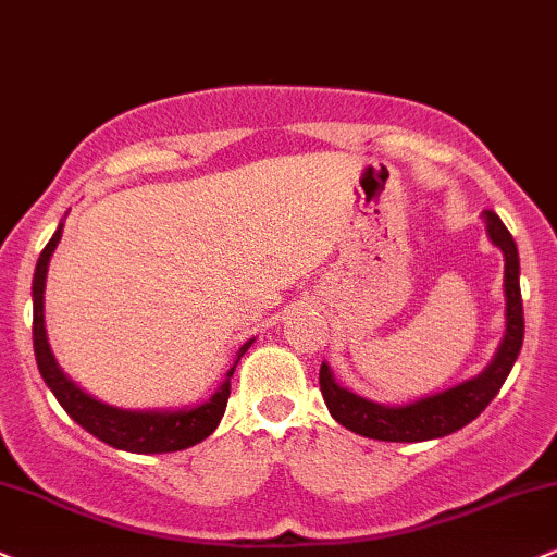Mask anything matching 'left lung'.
Here are the masks:
<instances>
[{"label": "left lung", "mask_w": 557, "mask_h": 557, "mask_svg": "<svg viewBox=\"0 0 557 557\" xmlns=\"http://www.w3.org/2000/svg\"><path fill=\"white\" fill-rule=\"evenodd\" d=\"M485 231L488 238L504 251V293H506V334L498 347L496 357L491 360L481 375L466 380L434 396L406 406H383L375 400H368L357 393L342 388L331 375L329 364H321L319 383L323 400H326L331 417L347 426L349 432L370 436L380 442H426L436 436H447L470 424L496 393L502 391L504 380L517 362L519 349L524 342V308L522 290H519V255L517 244L494 210H483Z\"/></svg>", "instance_id": "8db88e82"}]
</instances>
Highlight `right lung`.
Returning <instances> with one entry per match:
<instances>
[{"mask_svg":"<svg viewBox=\"0 0 557 557\" xmlns=\"http://www.w3.org/2000/svg\"><path fill=\"white\" fill-rule=\"evenodd\" d=\"M63 223H59L51 242L40 251L38 264H35L33 274V347H35V362H38L40 375H44L46 385L53 391V396L63 406V411L72 417L82 429L102 440L104 445L125 449V453L138 455H157V453H177V449H187L202 442L206 436L215 432L221 424L223 411H226L228 396H231V375H234L238 360L244 351L251 347L249 339L238 349L234 368L228 370L226 383L210 396L206 404L193 408H180V411H128V408H115L102 404V400L91 398L84 393L79 385L63 375V370L55 362L51 344L46 336V319H44V293H46V274L48 262L55 246L61 242Z\"/></svg>","mask_w":557,"mask_h":557,"instance_id":"1","label":"right lung"}]
</instances>
